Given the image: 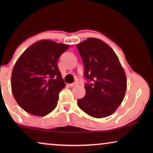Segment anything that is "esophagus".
Here are the masks:
<instances>
[{
    "label": "esophagus",
    "mask_w": 153,
    "mask_h": 153,
    "mask_svg": "<svg viewBox=\"0 0 153 153\" xmlns=\"http://www.w3.org/2000/svg\"><path fill=\"white\" fill-rule=\"evenodd\" d=\"M78 85V83L75 82V83H70V84H69V86H70V87H74V86H76V85Z\"/></svg>",
    "instance_id": "1"
}]
</instances>
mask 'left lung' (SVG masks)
I'll return each instance as SVG.
<instances>
[{
	"mask_svg": "<svg viewBox=\"0 0 153 153\" xmlns=\"http://www.w3.org/2000/svg\"><path fill=\"white\" fill-rule=\"evenodd\" d=\"M84 65L85 95L79 107L94 118H105L116 111L125 97L127 79L114 50L104 42L90 37L76 45Z\"/></svg>",
	"mask_w": 153,
	"mask_h": 153,
	"instance_id": "left-lung-1",
	"label": "left lung"
}]
</instances>
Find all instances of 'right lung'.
Listing matches in <instances>:
<instances>
[{
  "instance_id": "obj_1",
  "label": "right lung",
  "mask_w": 153,
  "mask_h": 153,
  "mask_svg": "<svg viewBox=\"0 0 153 153\" xmlns=\"http://www.w3.org/2000/svg\"><path fill=\"white\" fill-rule=\"evenodd\" d=\"M70 46L42 39L30 46L14 65L11 87L14 99L25 111L45 116L57 106L65 87L57 61Z\"/></svg>"
}]
</instances>
